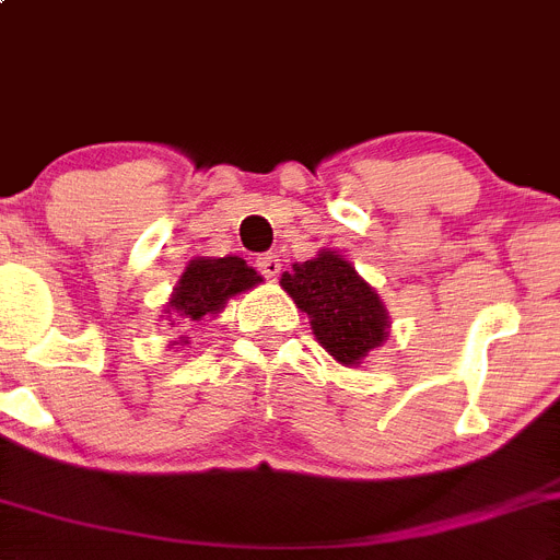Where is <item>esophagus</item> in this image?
I'll return each mask as SVG.
<instances>
[{
	"label": "esophagus",
	"instance_id": "esophagus-1",
	"mask_svg": "<svg viewBox=\"0 0 560 560\" xmlns=\"http://www.w3.org/2000/svg\"><path fill=\"white\" fill-rule=\"evenodd\" d=\"M256 267L261 270V276H267V279H276V276L281 273V259L276 256V253H267V256H259Z\"/></svg>",
	"mask_w": 560,
	"mask_h": 560
}]
</instances>
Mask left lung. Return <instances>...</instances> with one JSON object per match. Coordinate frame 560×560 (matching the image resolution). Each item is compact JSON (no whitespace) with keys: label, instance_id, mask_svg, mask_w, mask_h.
Returning a JSON list of instances; mask_svg holds the SVG:
<instances>
[{"label":"left lung","instance_id":"8db88e82","mask_svg":"<svg viewBox=\"0 0 560 560\" xmlns=\"http://www.w3.org/2000/svg\"><path fill=\"white\" fill-rule=\"evenodd\" d=\"M284 293L307 313L315 340L343 366H361L363 358L388 340V310L372 284L338 250H318L295 261L281 276Z\"/></svg>","mask_w":560,"mask_h":560}]
</instances>
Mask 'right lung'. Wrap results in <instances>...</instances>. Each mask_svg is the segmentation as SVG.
<instances>
[{
	"mask_svg": "<svg viewBox=\"0 0 560 560\" xmlns=\"http://www.w3.org/2000/svg\"><path fill=\"white\" fill-rule=\"evenodd\" d=\"M256 284H261V276L240 256H220V259L197 256L188 261L174 284L172 299L165 301L163 318L172 320V327L202 324L208 315L217 318L233 295L247 293ZM186 343L188 338L183 335L179 340H172L168 347H186Z\"/></svg>",
	"mask_w": 560,
	"mask_h": 560,
	"instance_id": "obj_1",
	"label": "right lung"
}]
</instances>
